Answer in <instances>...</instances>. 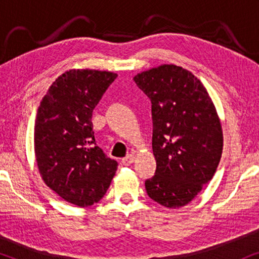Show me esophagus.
I'll return each instance as SVG.
<instances>
[{"mask_svg":"<svg viewBox=\"0 0 259 259\" xmlns=\"http://www.w3.org/2000/svg\"><path fill=\"white\" fill-rule=\"evenodd\" d=\"M134 159H136V157H134L133 154H130V155H127V157L121 159V164L125 165V166H128L131 164H133Z\"/></svg>","mask_w":259,"mask_h":259,"instance_id":"esophagus-1","label":"esophagus"}]
</instances>
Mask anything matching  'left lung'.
Segmentation results:
<instances>
[{
    "instance_id": "obj_1",
    "label": "left lung",
    "mask_w": 259,
    "mask_h": 259,
    "mask_svg": "<svg viewBox=\"0 0 259 259\" xmlns=\"http://www.w3.org/2000/svg\"><path fill=\"white\" fill-rule=\"evenodd\" d=\"M133 80L152 102L157 169L145 182L146 192L165 207L185 206L221 161L223 131L213 102L198 77L176 65L145 70Z\"/></svg>"
}]
</instances>
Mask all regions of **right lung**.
Masks as SVG:
<instances>
[{"label": "right lung", "instance_id": "add662e5", "mask_svg": "<svg viewBox=\"0 0 259 259\" xmlns=\"http://www.w3.org/2000/svg\"><path fill=\"white\" fill-rule=\"evenodd\" d=\"M118 74L70 69L61 74L38 106L34 150L49 189L80 207L98 203L108 190L118 162L94 139L92 114Z\"/></svg>", "mask_w": 259, "mask_h": 259}]
</instances>
